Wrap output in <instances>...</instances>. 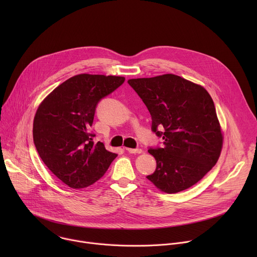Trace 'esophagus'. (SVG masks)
Segmentation results:
<instances>
[{
    "mask_svg": "<svg viewBox=\"0 0 257 257\" xmlns=\"http://www.w3.org/2000/svg\"><path fill=\"white\" fill-rule=\"evenodd\" d=\"M126 151L129 153V154H137V155H139V154H142V150H140V149H136V150H134V149H126Z\"/></svg>",
    "mask_w": 257,
    "mask_h": 257,
    "instance_id": "34e87169",
    "label": "esophagus"
}]
</instances>
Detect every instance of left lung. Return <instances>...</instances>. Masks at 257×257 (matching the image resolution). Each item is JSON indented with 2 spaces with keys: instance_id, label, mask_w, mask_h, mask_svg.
I'll return each instance as SVG.
<instances>
[{
  "instance_id": "obj_1",
  "label": "left lung",
  "mask_w": 257,
  "mask_h": 257,
  "mask_svg": "<svg viewBox=\"0 0 257 257\" xmlns=\"http://www.w3.org/2000/svg\"><path fill=\"white\" fill-rule=\"evenodd\" d=\"M128 83L148 106L153 131L164 139L163 149L149 150L157 169L146 178L169 194L193 186L216 164L223 149L211 96L203 86L174 74Z\"/></svg>"
}]
</instances>
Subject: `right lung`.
Returning <instances> with one entry per match:
<instances>
[{
	"instance_id": "add662e5",
	"label": "right lung",
	"mask_w": 257,
	"mask_h": 257,
	"mask_svg": "<svg viewBox=\"0 0 257 257\" xmlns=\"http://www.w3.org/2000/svg\"><path fill=\"white\" fill-rule=\"evenodd\" d=\"M125 77L78 74L57 86L41 102L33 120V142L49 170L73 189L99 180L118 156L94 143L89 133L95 106Z\"/></svg>"
}]
</instances>
